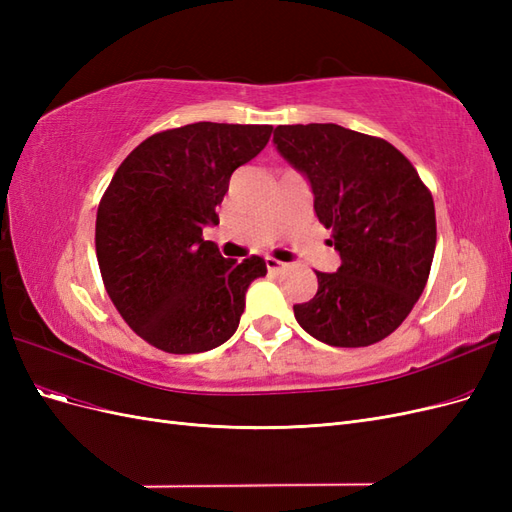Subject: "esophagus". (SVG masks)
<instances>
[{"mask_svg": "<svg viewBox=\"0 0 512 512\" xmlns=\"http://www.w3.org/2000/svg\"><path fill=\"white\" fill-rule=\"evenodd\" d=\"M265 265H267V269L271 271V273H280V271H284L288 265H284V262H280L277 258H271V256H267L265 258Z\"/></svg>", "mask_w": 512, "mask_h": 512, "instance_id": "34e87169", "label": "esophagus"}]
</instances>
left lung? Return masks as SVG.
<instances>
[{
	"instance_id": "1",
	"label": "left lung",
	"mask_w": 512,
	"mask_h": 512,
	"mask_svg": "<svg viewBox=\"0 0 512 512\" xmlns=\"http://www.w3.org/2000/svg\"><path fill=\"white\" fill-rule=\"evenodd\" d=\"M273 143L312 185L342 258L335 273L316 271L318 292L294 305V318L329 346L380 342L425 290L436 252L431 192L391 143L337 123L277 126Z\"/></svg>"
}]
</instances>
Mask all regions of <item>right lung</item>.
I'll use <instances>...</instances> for the list:
<instances>
[{
  "label": "right lung",
  "instance_id": "add662e5",
  "mask_svg": "<svg viewBox=\"0 0 512 512\" xmlns=\"http://www.w3.org/2000/svg\"><path fill=\"white\" fill-rule=\"evenodd\" d=\"M271 132L198 121L149 136L117 168L98 207L96 254L108 297L147 344L196 354L237 331L245 292L267 265L224 258L203 228L220 224L230 175Z\"/></svg>",
  "mask_w": 512,
  "mask_h": 512
}]
</instances>
